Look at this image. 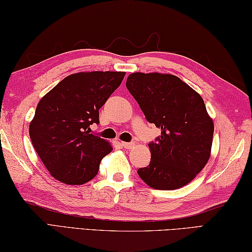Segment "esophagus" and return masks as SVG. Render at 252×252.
Here are the masks:
<instances>
[{
	"instance_id": "34e87169",
	"label": "esophagus",
	"mask_w": 252,
	"mask_h": 252,
	"mask_svg": "<svg viewBox=\"0 0 252 252\" xmlns=\"http://www.w3.org/2000/svg\"><path fill=\"white\" fill-rule=\"evenodd\" d=\"M134 142H125V141H123L122 142V146L124 147V148H126V149H130V148H132V147H134Z\"/></svg>"
}]
</instances>
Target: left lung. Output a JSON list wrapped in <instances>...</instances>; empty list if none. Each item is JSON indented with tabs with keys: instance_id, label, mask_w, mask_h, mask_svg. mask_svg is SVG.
Here are the masks:
<instances>
[{
	"instance_id": "obj_1",
	"label": "left lung",
	"mask_w": 252,
	"mask_h": 252,
	"mask_svg": "<svg viewBox=\"0 0 252 252\" xmlns=\"http://www.w3.org/2000/svg\"><path fill=\"white\" fill-rule=\"evenodd\" d=\"M126 88L146 120L161 129L149 142L148 167L137 171L156 189L184 187L205 167L211 156L214 124L200 94L172 74L128 75Z\"/></svg>"
}]
</instances>
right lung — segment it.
<instances>
[{
	"label": "right lung",
	"instance_id": "obj_1",
	"mask_svg": "<svg viewBox=\"0 0 252 252\" xmlns=\"http://www.w3.org/2000/svg\"><path fill=\"white\" fill-rule=\"evenodd\" d=\"M125 72L93 71L64 78L42 97L30 125L36 153L55 179L84 184L98 172L99 162L113 150L91 134L98 111L120 87Z\"/></svg>",
	"mask_w": 252,
	"mask_h": 252
}]
</instances>
